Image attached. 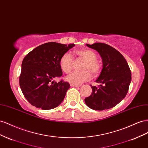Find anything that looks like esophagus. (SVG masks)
<instances>
[{
    "label": "esophagus",
    "instance_id": "obj_1",
    "mask_svg": "<svg viewBox=\"0 0 148 148\" xmlns=\"http://www.w3.org/2000/svg\"><path fill=\"white\" fill-rule=\"evenodd\" d=\"M71 87H81V85H75V84H71Z\"/></svg>",
    "mask_w": 148,
    "mask_h": 148
}]
</instances>
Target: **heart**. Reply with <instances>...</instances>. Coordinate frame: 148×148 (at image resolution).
Wrapping results in <instances>:
<instances>
[{"label":"heart","instance_id":"1","mask_svg":"<svg viewBox=\"0 0 148 148\" xmlns=\"http://www.w3.org/2000/svg\"><path fill=\"white\" fill-rule=\"evenodd\" d=\"M77 55L81 58L85 62L82 67V71H75L66 77L67 81L75 85H81L84 82L89 81L91 74L96 77L99 75L101 71L100 63L97 60L96 53L90 49H84L78 50L76 52ZM74 60L73 56L69 53H66L61 56L60 61V65L61 69L66 73H69L73 68Z\"/></svg>","mask_w":148,"mask_h":148}]
</instances>
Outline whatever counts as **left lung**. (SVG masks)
<instances>
[{"mask_svg":"<svg viewBox=\"0 0 148 148\" xmlns=\"http://www.w3.org/2000/svg\"><path fill=\"white\" fill-rule=\"evenodd\" d=\"M88 47L97 51L102 59L103 69L96 82L97 87L92 86V94L85 99L90 108L104 110L114 107L127 94L132 81V73L127 62L116 49L107 44H87Z\"/></svg>","mask_w":148,"mask_h":148,"instance_id":"obj_1","label":"left lung"}]
</instances>
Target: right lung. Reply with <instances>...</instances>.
<instances>
[{
	"mask_svg": "<svg viewBox=\"0 0 148 148\" xmlns=\"http://www.w3.org/2000/svg\"><path fill=\"white\" fill-rule=\"evenodd\" d=\"M74 46L49 42L38 46L24 58L19 84L29 103L42 110H50L62 102L69 84L53 79L62 76L60 59Z\"/></svg>",
	"mask_w": 148,
	"mask_h": 148,
	"instance_id": "add662e5",
	"label": "right lung"
}]
</instances>
